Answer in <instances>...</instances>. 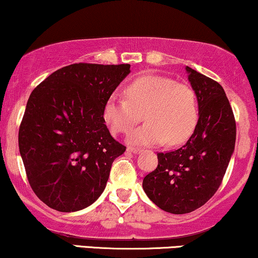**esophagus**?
<instances>
[{"instance_id":"obj_1","label":"esophagus","mask_w":258,"mask_h":258,"mask_svg":"<svg viewBox=\"0 0 258 258\" xmlns=\"http://www.w3.org/2000/svg\"><path fill=\"white\" fill-rule=\"evenodd\" d=\"M127 151H131V153H133V154H138V153H141L142 149L141 148H135V147H128V148H127Z\"/></svg>"}]
</instances>
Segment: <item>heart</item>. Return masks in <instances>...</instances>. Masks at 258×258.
I'll use <instances>...</instances> for the list:
<instances>
[{"instance_id":"b5f03b06","label":"heart","mask_w":258,"mask_h":258,"mask_svg":"<svg viewBox=\"0 0 258 258\" xmlns=\"http://www.w3.org/2000/svg\"><path fill=\"white\" fill-rule=\"evenodd\" d=\"M144 115L147 122L133 130L128 142L138 145L184 143L200 116L197 94L188 84L169 77L144 74L127 86L125 96L114 92L103 105V119L114 135H123Z\"/></svg>"}]
</instances>
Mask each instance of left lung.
<instances>
[{"mask_svg": "<svg viewBox=\"0 0 258 258\" xmlns=\"http://www.w3.org/2000/svg\"><path fill=\"white\" fill-rule=\"evenodd\" d=\"M186 71L200 108L196 128L176 150L157 154L156 169L143 180L148 197L172 214L194 212L215 195L237 136L233 110L222 86L190 67Z\"/></svg>", "mask_w": 258, "mask_h": 258, "instance_id": "left-lung-1", "label": "left lung"}]
</instances>
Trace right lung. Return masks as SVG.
I'll use <instances>...</instances> for the list:
<instances>
[{
  "instance_id": "obj_1",
  "label": "right lung",
  "mask_w": 258,
  "mask_h": 258,
  "mask_svg": "<svg viewBox=\"0 0 258 258\" xmlns=\"http://www.w3.org/2000/svg\"><path fill=\"white\" fill-rule=\"evenodd\" d=\"M130 64L73 63L31 92L19 127V150L31 188L62 213L91 206L126 147L110 136L103 105Z\"/></svg>"
}]
</instances>
